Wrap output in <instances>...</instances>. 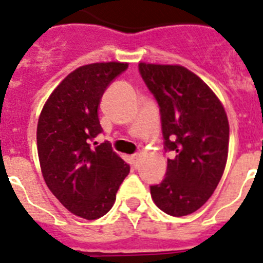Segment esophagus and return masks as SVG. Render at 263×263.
Masks as SVG:
<instances>
[{"label": "esophagus", "instance_id": "1", "mask_svg": "<svg viewBox=\"0 0 263 263\" xmlns=\"http://www.w3.org/2000/svg\"><path fill=\"white\" fill-rule=\"evenodd\" d=\"M132 160H133V166L137 168L139 164V154H134L133 157H132Z\"/></svg>", "mask_w": 263, "mask_h": 263}]
</instances>
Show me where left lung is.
I'll return each instance as SVG.
<instances>
[{
  "label": "left lung",
  "mask_w": 263,
  "mask_h": 263,
  "mask_svg": "<svg viewBox=\"0 0 263 263\" xmlns=\"http://www.w3.org/2000/svg\"><path fill=\"white\" fill-rule=\"evenodd\" d=\"M139 72L160 108L166 178L152 185L154 203L164 213L182 217L206 203L228 159L229 122L216 93L194 72L179 64L139 63Z\"/></svg>",
  "instance_id": "1"
}]
</instances>
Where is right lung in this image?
<instances>
[{"instance_id":"obj_1","label":"right lung","mask_w":263,"mask_h":263,"mask_svg":"<svg viewBox=\"0 0 263 263\" xmlns=\"http://www.w3.org/2000/svg\"><path fill=\"white\" fill-rule=\"evenodd\" d=\"M127 63L85 64L63 79L41 111L36 127L39 164L53 196L75 216L96 220L110 211L129 164L109 143L92 147L101 133V97Z\"/></svg>"}]
</instances>
